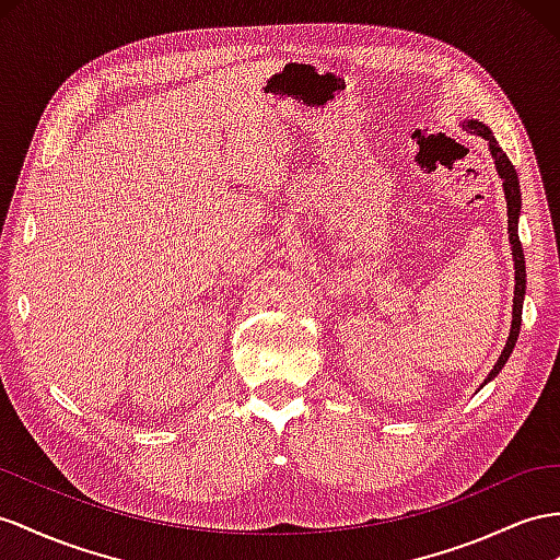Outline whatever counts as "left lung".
I'll return each mask as SVG.
<instances>
[{"mask_svg": "<svg viewBox=\"0 0 560 560\" xmlns=\"http://www.w3.org/2000/svg\"><path fill=\"white\" fill-rule=\"evenodd\" d=\"M468 132L478 135L482 139H487L490 143V153L494 158V167L501 177V186H504V196H506V214H509V241H511V250H513V267H515V291H513V322H511V334L506 340L504 352L499 354V360L494 364V369L487 374L485 383H490L501 366L509 362V357L515 348V340H518L521 334V322H523V298H525V257H523V246L518 238V214H521V182L518 175H515V167L509 161V155L501 151V147L497 143L494 135L490 132V127L480 120H464L462 122Z\"/></svg>", "mask_w": 560, "mask_h": 560, "instance_id": "1", "label": "left lung"}]
</instances>
